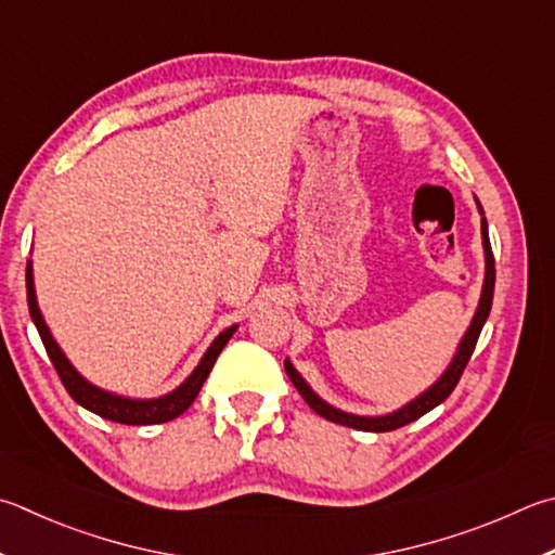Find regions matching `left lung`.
<instances>
[{
	"label": "left lung",
	"instance_id": "8db88e82",
	"mask_svg": "<svg viewBox=\"0 0 555 555\" xmlns=\"http://www.w3.org/2000/svg\"><path fill=\"white\" fill-rule=\"evenodd\" d=\"M480 206V204H478ZM482 210V208H480ZM482 247H486V284H482V296H480V304L476 310V318H473L470 327L466 332V337L461 339V347H459V354L453 357L451 366L447 369V374L441 376L435 386H431L427 392H422L417 400H412L410 405H405L398 412H392V415H383V417H357V415H347V412L330 408L327 402H322L315 392L308 388V383L298 376V371L288 364L286 361V374L294 383L296 390L304 396V400L308 405L318 412L320 417H325L330 422H337V425H345L351 429H361V431H392L398 427H405L410 422L420 420L422 415H427L429 410H435L439 402H444L451 390L456 388V383L463 374V369H466L468 359L473 354V349H476V341L480 337V330L486 325V320L490 315V308H492V291H495V257H492V247H490V237H488V223L486 218H482Z\"/></svg>",
	"mask_w": 555,
	"mask_h": 555
}]
</instances>
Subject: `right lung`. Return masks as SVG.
<instances>
[{"label":"right lung","instance_id":"1","mask_svg":"<svg viewBox=\"0 0 555 555\" xmlns=\"http://www.w3.org/2000/svg\"><path fill=\"white\" fill-rule=\"evenodd\" d=\"M26 298H28V310H31V318L38 327V335L43 339V347L48 351L50 361H53V366L57 371L60 380H63L65 390L73 396L75 402H79V405L87 408L89 412H94V415L111 422H120V425H159V422H169L179 417L181 412H186L191 408V402L196 400L201 386L206 383L218 354L223 351L228 339L233 337V332L237 330V327H228L225 332H220L218 339L206 351V357L201 359V364L196 366L194 374L181 383L175 392H169V396L157 398V400H128V398L114 396V392L96 388L92 383H87L65 359L63 351H60L55 339L50 337L43 318H40V310L36 304V291H34L31 261L26 264Z\"/></svg>","mask_w":555,"mask_h":555}]
</instances>
